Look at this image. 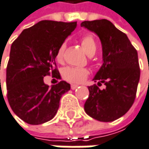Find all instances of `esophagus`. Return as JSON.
<instances>
[{
    "label": "esophagus",
    "instance_id": "34e87169",
    "mask_svg": "<svg viewBox=\"0 0 149 149\" xmlns=\"http://www.w3.org/2000/svg\"><path fill=\"white\" fill-rule=\"evenodd\" d=\"M77 87H78V85H77V84H72V89H73V90L76 89Z\"/></svg>",
    "mask_w": 149,
    "mask_h": 149
}]
</instances>
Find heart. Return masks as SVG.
<instances>
[{"instance_id":"heart-1","label":"heart","mask_w":149,"mask_h":149,"mask_svg":"<svg viewBox=\"0 0 149 149\" xmlns=\"http://www.w3.org/2000/svg\"><path fill=\"white\" fill-rule=\"evenodd\" d=\"M81 45L84 48V52L88 55L92 53H95L96 51V44H95V39L90 35H86L82 37ZM65 49V43H62L57 50L56 60L59 62H61L63 60ZM88 73H89L88 70L84 67L66 66L62 70V77H64V79L72 84L82 83L88 77Z\"/></svg>"}]
</instances>
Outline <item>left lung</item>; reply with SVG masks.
Here are the masks:
<instances>
[{"label":"left lung","mask_w":149,"mask_h":149,"mask_svg":"<svg viewBox=\"0 0 149 149\" xmlns=\"http://www.w3.org/2000/svg\"><path fill=\"white\" fill-rule=\"evenodd\" d=\"M81 26L99 36L102 47L101 68L88 86L89 95L84 111L101 122H112L125 115L133 105L140 79L137 51L128 36L107 19L84 21Z\"/></svg>","instance_id":"obj_1"}]
</instances>
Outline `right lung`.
Segmentation results:
<instances>
[{
  "instance_id": "add662e5",
  "label": "right lung",
  "mask_w": 149,
  "mask_h": 149,
  "mask_svg": "<svg viewBox=\"0 0 149 149\" xmlns=\"http://www.w3.org/2000/svg\"><path fill=\"white\" fill-rule=\"evenodd\" d=\"M77 26V22L42 20L24 30L13 42L7 66V100L13 113L29 125L51 120L61 96L70 90L65 81L49 87L43 78L55 68L56 53Z\"/></svg>"
}]
</instances>
